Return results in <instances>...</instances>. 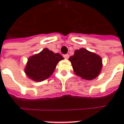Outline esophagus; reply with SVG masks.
Here are the masks:
<instances>
[{
  "label": "esophagus",
  "instance_id": "34e87169",
  "mask_svg": "<svg viewBox=\"0 0 124 124\" xmlns=\"http://www.w3.org/2000/svg\"><path fill=\"white\" fill-rule=\"evenodd\" d=\"M63 57H64L65 59H68V58H69V54H64L63 55Z\"/></svg>",
  "mask_w": 124,
  "mask_h": 124
}]
</instances>
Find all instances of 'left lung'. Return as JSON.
Listing matches in <instances>:
<instances>
[{
    "label": "left lung",
    "instance_id": "left-lung-1",
    "mask_svg": "<svg viewBox=\"0 0 124 124\" xmlns=\"http://www.w3.org/2000/svg\"><path fill=\"white\" fill-rule=\"evenodd\" d=\"M69 60L75 74L87 80L95 79L102 67L101 58L85 48L75 50L74 54L71 56Z\"/></svg>",
    "mask_w": 124,
    "mask_h": 124
}]
</instances>
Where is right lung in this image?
Returning <instances> with one entry per match:
<instances>
[{
  "label": "right lung",
  "mask_w": 124,
  "mask_h": 124,
  "mask_svg": "<svg viewBox=\"0 0 124 124\" xmlns=\"http://www.w3.org/2000/svg\"><path fill=\"white\" fill-rule=\"evenodd\" d=\"M63 57L45 48L39 54L29 58L25 72L30 79L41 81L47 79L54 71L56 64Z\"/></svg>",
  "instance_id": "add662e5"
}]
</instances>
